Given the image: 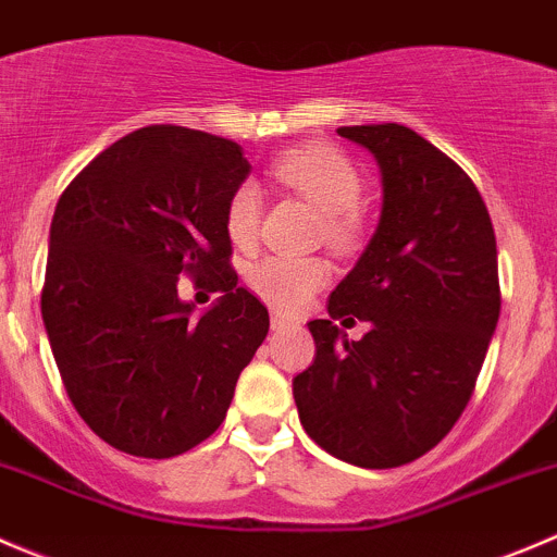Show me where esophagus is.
<instances>
[{
  "label": "esophagus",
  "instance_id": "34e87169",
  "mask_svg": "<svg viewBox=\"0 0 557 557\" xmlns=\"http://www.w3.org/2000/svg\"><path fill=\"white\" fill-rule=\"evenodd\" d=\"M289 319H286V317H281V313L278 311H273L271 313V327L273 330H286V327H289Z\"/></svg>",
  "mask_w": 557,
  "mask_h": 557
}]
</instances>
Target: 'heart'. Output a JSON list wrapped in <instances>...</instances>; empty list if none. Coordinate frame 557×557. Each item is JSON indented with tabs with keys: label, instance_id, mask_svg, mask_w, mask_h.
<instances>
[{
	"label": "heart",
	"instance_id": "1",
	"mask_svg": "<svg viewBox=\"0 0 557 557\" xmlns=\"http://www.w3.org/2000/svg\"><path fill=\"white\" fill-rule=\"evenodd\" d=\"M273 175L324 213V235L338 249L357 244L362 219V175L349 157L330 146L286 151L273 162ZM262 195L257 184L235 186L224 208V227L235 246H249L260 227ZM330 265L322 257H260L246 268V284L278 311H297L319 286L327 284Z\"/></svg>",
	"mask_w": 557,
	"mask_h": 557
}]
</instances>
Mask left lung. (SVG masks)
Returning a JSON list of instances; mask_svg holds the SVG:
<instances>
[{"mask_svg": "<svg viewBox=\"0 0 557 557\" xmlns=\"http://www.w3.org/2000/svg\"><path fill=\"white\" fill-rule=\"evenodd\" d=\"M382 170V216L308 330L317 357L292 379L308 436L344 463L395 468L431 453L463 414L500 313L487 206L463 170L404 124L341 126ZM372 322L360 342L337 325Z\"/></svg>", "mask_w": 557, "mask_h": 557, "instance_id": "8db88e82", "label": "left lung"}]
</instances>
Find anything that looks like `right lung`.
Masks as SVG:
<instances>
[{
    "instance_id": "1",
    "label": "right lung",
    "mask_w": 557,
    "mask_h": 557,
    "mask_svg": "<svg viewBox=\"0 0 557 557\" xmlns=\"http://www.w3.org/2000/svg\"><path fill=\"white\" fill-rule=\"evenodd\" d=\"M251 164L227 137L151 124L94 157L62 191L42 322L70 400L110 447L175 458L224 422L268 308L238 286L224 208ZM191 275L223 295L195 314Z\"/></svg>"
}]
</instances>
